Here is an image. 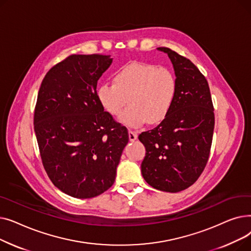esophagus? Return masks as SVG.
Here are the masks:
<instances>
[{
	"label": "esophagus",
	"instance_id": "esophagus-1",
	"mask_svg": "<svg viewBox=\"0 0 251 251\" xmlns=\"http://www.w3.org/2000/svg\"><path fill=\"white\" fill-rule=\"evenodd\" d=\"M128 134H129V140H130V141H134V140H136V138H137V134H136V132H134V131H132V130H129Z\"/></svg>",
	"mask_w": 251,
	"mask_h": 251
}]
</instances>
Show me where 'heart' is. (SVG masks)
Listing matches in <instances>:
<instances>
[{"instance_id":"b5f03b06","label":"heart","mask_w":251,"mask_h":251,"mask_svg":"<svg viewBox=\"0 0 251 251\" xmlns=\"http://www.w3.org/2000/svg\"><path fill=\"white\" fill-rule=\"evenodd\" d=\"M115 83L103 82L98 89L102 108L119 116L127 127L139 128L149 121L159 123L168 116L175 100L177 82L173 72L154 64L131 62L114 75Z\"/></svg>"}]
</instances>
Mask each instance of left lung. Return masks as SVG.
<instances>
[{"label":"left lung","mask_w":251,"mask_h":251,"mask_svg":"<svg viewBox=\"0 0 251 251\" xmlns=\"http://www.w3.org/2000/svg\"><path fill=\"white\" fill-rule=\"evenodd\" d=\"M177 91L168 116L151 130L140 133L146 147L141 173L150 185L166 192L185 190L197 181L207 164L215 114L207 80L186 57L169 48Z\"/></svg>","instance_id":"obj_1"}]
</instances>
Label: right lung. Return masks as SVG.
<instances>
[{
  "instance_id": "add662e5",
  "label": "right lung",
  "mask_w": 251,
  "mask_h": 251,
  "mask_svg": "<svg viewBox=\"0 0 251 251\" xmlns=\"http://www.w3.org/2000/svg\"><path fill=\"white\" fill-rule=\"evenodd\" d=\"M111 63L110 56L70 55L48 71L37 94L33 124L43 166L57 188L76 199L113 185L129 140L98 99V80Z\"/></svg>"
}]
</instances>
